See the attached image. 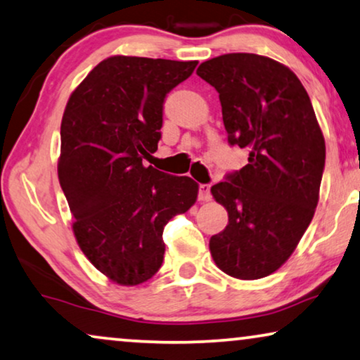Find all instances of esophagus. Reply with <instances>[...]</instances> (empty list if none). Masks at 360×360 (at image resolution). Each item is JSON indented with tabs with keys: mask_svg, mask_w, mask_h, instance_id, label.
I'll list each match as a JSON object with an SVG mask.
<instances>
[{
	"mask_svg": "<svg viewBox=\"0 0 360 360\" xmlns=\"http://www.w3.org/2000/svg\"><path fill=\"white\" fill-rule=\"evenodd\" d=\"M212 199L210 194V186L209 184H200L199 186V200L209 202Z\"/></svg>",
	"mask_w": 360,
	"mask_h": 360,
	"instance_id": "esophagus-1",
	"label": "esophagus"
}]
</instances>
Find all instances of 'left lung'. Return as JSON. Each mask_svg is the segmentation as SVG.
I'll return each mask as SVG.
<instances>
[{"label": "left lung", "instance_id": "8db88e82", "mask_svg": "<svg viewBox=\"0 0 360 360\" xmlns=\"http://www.w3.org/2000/svg\"><path fill=\"white\" fill-rule=\"evenodd\" d=\"M197 75L219 93L229 143L250 151L246 166L210 189L229 212L210 255L235 279H261L290 257L315 215L325 136L300 79L276 60L226 53Z\"/></svg>", "mask_w": 360, "mask_h": 360}]
</instances>
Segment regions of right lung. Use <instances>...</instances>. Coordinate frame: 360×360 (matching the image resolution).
I'll return each mask as SVG.
<instances>
[{"mask_svg": "<svg viewBox=\"0 0 360 360\" xmlns=\"http://www.w3.org/2000/svg\"><path fill=\"white\" fill-rule=\"evenodd\" d=\"M197 62L114 55L70 96L60 127L58 181L73 233L96 269L119 285L151 279L165 225L195 204L199 184L143 158L158 150L166 94Z\"/></svg>", "mask_w": 360, "mask_h": 360, "instance_id": "obj_1", "label": "right lung"}]
</instances>
